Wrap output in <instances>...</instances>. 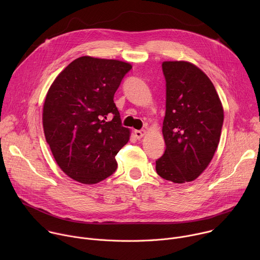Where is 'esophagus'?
Returning <instances> with one entry per match:
<instances>
[{
	"label": "esophagus",
	"mask_w": 260,
	"mask_h": 260,
	"mask_svg": "<svg viewBox=\"0 0 260 260\" xmlns=\"http://www.w3.org/2000/svg\"><path fill=\"white\" fill-rule=\"evenodd\" d=\"M145 135H146V131H144V129L135 131V136H136L137 139H141V138H143Z\"/></svg>",
	"instance_id": "1"
}]
</instances>
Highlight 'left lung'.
Listing matches in <instances>:
<instances>
[{"instance_id":"obj_1","label":"left lung","mask_w":260,"mask_h":260,"mask_svg":"<svg viewBox=\"0 0 260 260\" xmlns=\"http://www.w3.org/2000/svg\"><path fill=\"white\" fill-rule=\"evenodd\" d=\"M166 150L157 174L174 183L197 179L209 166L219 144L223 108L206 74L188 61H164Z\"/></svg>"}]
</instances>
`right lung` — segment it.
<instances>
[{
    "label": "right lung",
    "mask_w": 260,
    "mask_h": 260,
    "mask_svg": "<svg viewBox=\"0 0 260 260\" xmlns=\"http://www.w3.org/2000/svg\"><path fill=\"white\" fill-rule=\"evenodd\" d=\"M128 62L82 56L53 81L43 107V127L51 152L70 178L95 184L117 169L116 154L129 140L113 101ZM114 116L106 122L108 115Z\"/></svg>",
    "instance_id": "1"
}]
</instances>
